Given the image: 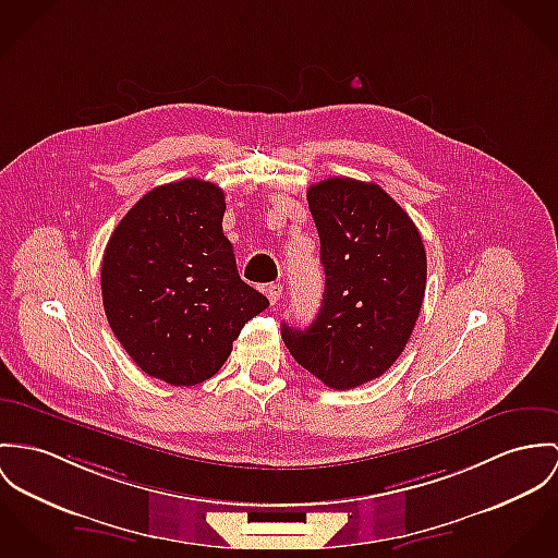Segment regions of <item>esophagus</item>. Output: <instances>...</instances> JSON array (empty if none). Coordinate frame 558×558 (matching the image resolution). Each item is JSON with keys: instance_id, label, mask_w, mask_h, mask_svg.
I'll return each mask as SVG.
<instances>
[{"instance_id": "esophagus-1", "label": "esophagus", "mask_w": 558, "mask_h": 558, "mask_svg": "<svg viewBox=\"0 0 558 558\" xmlns=\"http://www.w3.org/2000/svg\"><path fill=\"white\" fill-rule=\"evenodd\" d=\"M281 294H283V286H281V283H270V286H266V296H268L270 304L279 303Z\"/></svg>"}]
</instances>
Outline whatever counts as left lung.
<instances>
[{"label": "left lung", "mask_w": 558, "mask_h": 558, "mask_svg": "<svg viewBox=\"0 0 558 558\" xmlns=\"http://www.w3.org/2000/svg\"><path fill=\"white\" fill-rule=\"evenodd\" d=\"M326 288L315 322L283 324L290 354L335 390L384 375L405 350L426 290L422 236L379 185L348 177L306 192Z\"/></svg>", "instance_id": "8db88e82"}]
</instances>
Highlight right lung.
Listing matches in <instances>:
<instances>
[{"label": "right lung", "mask_w": 558, "mask_h": 558, "mask_svg": "<svg viewBox=\"0 0 558 558\" xmlns=\"http://www.w3.org/2000/svg\"><path fill=\"white\" fill-rule=\"evenodd\" d=\"M223 213L215 183L159 185L128 210L101 257V301L117 341L170 386L213 377L243 326L268 306L239 277Z\"/></svg>", "instance_id": "obj_1"}]
</instances>
